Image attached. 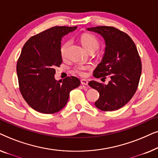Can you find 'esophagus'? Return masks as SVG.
I'll use <instances>...</instances> for the list:
<instances>
[{
  "mask_svg": "<svg viewBox=\"0 0 158 158\" xmlns=\"http://www.w3.org/2000/svg\"><path fill=\"white\" fill-rule=\"evenodd\" d=\"M81 83L82 85H87L88 83V81H86V80H85V79H81Z\"/></svg>",
  "mask_w": 158,
  "mask_h": 158,
  "instance_id": "esophagus-1",
  "label": "esophagus"
}]
</instances>
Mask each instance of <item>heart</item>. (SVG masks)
<instances>
[{
	"label": "heart",
	"instance_id": "obj_1",
	"mask_svg": "<svg viewBox=\"0 0 158 158\" xmlns=\"http://www.w3.org/2000/svg\"><path fill=\"white\" fill-rule=\"evenodd\" d=\"M81 42L84 48L88 52L96 51L99 47V41L96 36L90 34H83L81 36ZM70 44V41H65L60 47V54L62 57H64L66 56L67 51ZM92 68L90 65H85V64H77L74 68V71L77 74L82 76L86 75V71L89 70Z\"/></svg>",
	"mask_w": 158,
	"mask_h": 158
}]
</instances>
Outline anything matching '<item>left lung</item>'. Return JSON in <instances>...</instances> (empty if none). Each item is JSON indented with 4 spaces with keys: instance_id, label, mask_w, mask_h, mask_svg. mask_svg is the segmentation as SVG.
Segmentation results:
<instances>
[{
    "instance_id": "1",
    "label": "left lung",
    "mask_w": 158,
    "mask_h": 158,
    "mask_svg": "<svg viewBox=\"0 0 158 158\" xmlns=\"http://www.w3.org/2000/svg\"><path fill=\"white\" fill-rule=\"evenodd\" d=\"M104 39L106 48L101 62L94 72L96 78L105 79L107 85L91 81L90 87L100 94L95 106L103 111H115L127 104L137 89L141 76L142 63L135 42L128 34L112 27L88 28Z\"/></svg>"
}]
</instances>
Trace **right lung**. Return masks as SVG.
Segmentation results:
<instances>
[{"label": "right lung", "instance_id": "add662e5", "mask_svg": "<svg viewBox=\"0 0 158 158\" xmlns=\"http://www.w3.org/2000/svg\"><path fill=\"white\" fill-rule=\"evenodd\" d=\"M77 27H54L31 36L23 45L16 65L19 89L32 109L43 114H54L67 104L71 90L81 81L70 76L56 81L55 67L62 62V38Z\"/></svg>", "mask_w": 158, "mask_h": 158}]
</instances>
